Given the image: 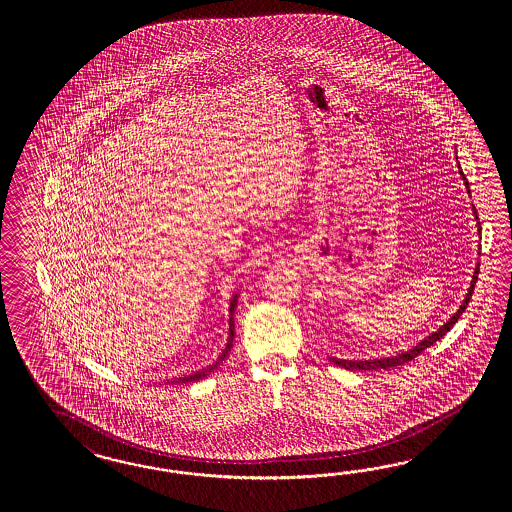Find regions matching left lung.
<instances>
[{
	"label": "left lung",
	"instance_id": "obj_1",
	"mask_svg": "<svg viewBox=\"0 0 512 512\" xmlns=\"http://www.w3.org/2000/svg\"><path fill=\"white\" fill-rule=\"evenodd\" d=\"M456 159H458V157H456ZM458 169H460V163H458ZM460 176H462V180H464L467 195L471 197L469 182H467V178H465L462 169H460ZM471 208H473V216H475L477 227H479L477 231L481 234V223H479V217H477V210H475V206H471ZM477 253L481 255V251H477ZM479 266H481V264H477V266H475V270H473V278H471V283H469V287H467V295L464 296V302L460 304V308L450 315V319L447 323H443V325L439 326V328H437L435 332H432L430 336H426L424 340H420L415 347H411V349H407V351H403V353H398V355H394V357L370 358V360H343V358L328 357V360H330L332 364L340 366L343 370L357 372V370H388V368L402 366L405 362H409V360L419 357L420 353H422L426 347H430V345H434L435 341L441 340V338L449 332L450 328H452V325L460 319V315L464 313L465 308H467V302H469V298L473 295V289H475L477 278H479Z\"/></svg>",
	"mask_w": 512,
	"mask_h": 512
}]
</instances>
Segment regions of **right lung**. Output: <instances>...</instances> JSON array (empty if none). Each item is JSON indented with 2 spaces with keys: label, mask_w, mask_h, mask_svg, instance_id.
<instances>
[{
  "label": "right lung",
  "mask_w": 512,
  "mask_h": 512,
  "mask_svg": "<svg viewBox=\"0 0 512 512\" xmlns=\"http://www.w3.org/2000/svg\"><path fill=\"white\" fill-rule=\"evenodd\" d=\"M236 306H238V293H234L233 298H231V306H229V338H227V345H225V349H223V353L217 357L216 362L214 364H210V366H206V368H202L199 372L189 373V375H184V377H176V379H171V381H167L169 385H184V383H193V381H201L204 379L206 375H210V373L216 370L219 364H223V360L229 357V353H231V349H233V341H234V311H236Z\"/></svg>",
  "instance_id": "add662e5"
}]
</instances>
